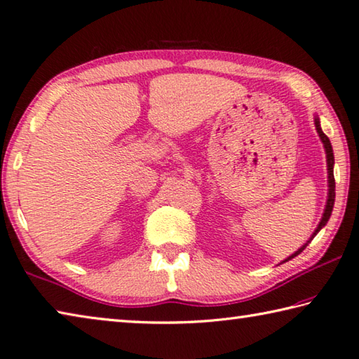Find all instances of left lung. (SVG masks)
<instances>
[{"label": "left lung", "instance_id": "left-lung-1", "mask_svg": "<svg viewBox=\"0 0 359 359\" xmlns=\"http://www.w3.org/2000/svg\"><path fill=\"white\" fill-rule=\"evenodd\" d=\"M314 123H316V130L318 133V138H320V141L323 142V149H325V154H327V168H328V196H327V204H325V210H323V215H322V219L320 223H318V226L316 227V231L312 232L311 238L306 242L302 248H299L298 251H295L292 254V256H289L287 259L283 260L284 262H289L290 259H293L295 256H298L299 252H302L306 246H308L311 243V240L314 238L318 232H320V229H323L325 224L328 223V219L331 217V212H333V207H334V198H336V182H334V172H333V168H334V155H333V147H331V142L328 140V136L325 135L322 132V127H320V121H318V117L314 116Z\"/></svg>", "mask_w": 359, "mask_h": 359}]
</instances>
